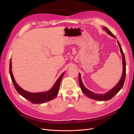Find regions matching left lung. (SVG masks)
<instances>
[{
	"label": "left lung",
	"instance_id": "left-lung-1",
	"mask_svg": "<svg viewBox=\"0 0 134 134\" xmlns=\"http://www.w3.org/2000/svg\"><path fill=\"white\" fill-rule=\"evenodd\" d=\"M103 30L106 31V32L108 34H109L110 36H111L112 37L116 38L115 36L112 34V32L109 31L107 28L106 27H103ZM117 43H118L119 46L120 47V50L121 51V55L122 56V65H123V71H122V76H121V78L120 80L119 81V82L116 84V86L113 87L112 89L110 91H109L108 92L104 93V94H97V93H93L90 90H88V89H87L85 86L83 85L82 80H81V75L79 74V85L81 90H82V92L86 94L87 97H88L89 98L97 100H108L109 99H110L112 98L113 97H114L117 93H118L121 90V88H122L124 84L125 80V77H126V61H125V55L123 52V50L122 49V47H121L120 44L119 42L117 41Z\"/></svg>",
	"mask_w": 134,
	"mask_h": 134
}]
</instances>
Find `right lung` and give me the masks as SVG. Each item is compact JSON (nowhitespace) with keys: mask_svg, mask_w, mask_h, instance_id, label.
<instances>
[{"mask_svg":"<svg viewBox=\"0 0 134 134\" xmlns=\"http://www.w3.org/2000/svg\"><path fill=\"white\" fill-rule=\"evenodd\" d=\"M9 73L11 77L12 81L14 85V87L15 88L16 91H17V92L20 95H21L22 97H24V98H26L28 100H29L32 103L41 104L54 99L56 97V96L58 95L59 91V87L61 82V80L63 78L64 72H63V73L60 75V76L55 83L54 87H52L50 90L45 92L41 93L28 92L23 90L22 88H21L18 86L17 83L15 82L13 74H12L11 59L10 60L9 64Z\"/></svg>","mask_w":134,"mask_h":134,"instance_id":"obj_1","label":"right lung"}]
</instances>
